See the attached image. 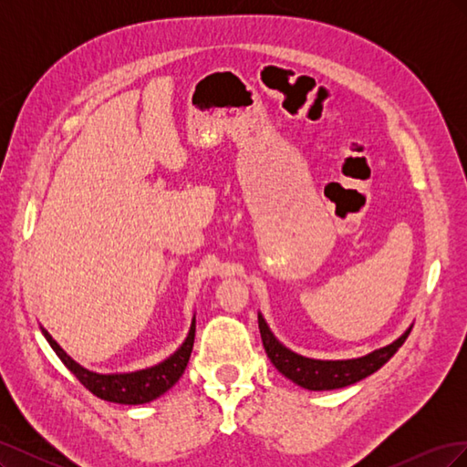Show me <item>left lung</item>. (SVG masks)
Wrapping results in <instances>:
<instances>
[{
    "label": "left lung",
    "mask_w": 467,
    "mask_h": 467,
    "mask_svg": "<svg viewBox=\"0 0 467 467\" xmlns=\"http://www.w3.org/2000/svg\"><path fill=\"white\" fill-rule=\"evenodd\" d=\"M259 329H261V338H263L266 357L271 358V362L276 366V370L285 374L288 379L296 381L298 386L306 389H314V391L345 388L350 384H357V381L364 379L366 376L374 374L395 355V352L400 350L409 333H411V327H409L398 341H393L384 348H378L362 358L314 360V358L296 355V352L282 347L271 333V329H268V325L265 323L261 314H259Z\"/></svg>",
    "instance_id": "8db88e82"
}]
</instances>
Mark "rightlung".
I'll return each instance as SVG.
<instances>
[{
    "label": "right lung",
    "mask_w": 467,
    "mask_h": 467,
    "mask_svg": "<svg viewBox=\"0 0 467 467\" xmlns=\"http://www.w3.org/2000/svg\"><path fill=\"white\" fill-rule=\"evenodd\" d=\"M194 323L196 321L192 319L189 337L175 355H171L158 366H151V368L130 374H95L81 368L78 362H74L66 355L60 345L56 343L47 331L42 333H45L47 341L56 350V355H58L60 360L67 366V370L72 372L93 395H97V398L112 403L140 405L158 400L169 388H173L177 384V379L182 376V372H185L194 345Z\"/></svg>",
    "instance_id": "add662e5"
}]
</instances>
